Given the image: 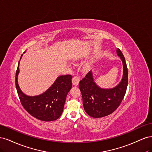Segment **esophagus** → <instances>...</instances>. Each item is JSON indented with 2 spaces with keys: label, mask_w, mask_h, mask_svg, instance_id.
I'll return each instance as SVG.
<instances>
[{
  "label": "esophagus",
  "mask_w": 152,
  "mask_h": 152,
  "mask_svg": "<svg viewBox=\"0 0 152 152\" xmlns=\"http://www.w3.org/2000/svg\"><path fill=\"white\" fill-rule=\"evenodd\" d=\"M80 82V77L79 76H74L72 79V83L73 85L77 86Z\"/></svg>",
  "instance_id": "1"
}]
</instances>
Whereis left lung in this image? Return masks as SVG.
<instances>
[{
    "label": "left lung",
    "mask_w": 152,
    "mask_h": 152,
    "mask_svg": "<svg viewBox=\"0 0 152 152\" xmlns=\"http://www.w3.org/2000/svg\"><path fill=\"white\" fill-rule=\"evenodd\" d=\"M117 54L123 63L122 80L112 89H103L96 85L91 71L79 82L84 108L89 116L100 118L112 113L121 104L126 94L128 84L127 65L121 50L117 48Z\"/></svg>",
    "instance_id": "1"
}]
</instances>
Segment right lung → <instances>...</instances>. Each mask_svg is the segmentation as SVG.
I'll list each match as a JSON object with an SVG mask.
<instances>
[{
	"label": "right lung",
	"mask_w": 152,
	"mask_h": 152,
	"mask_svg": "<svg viewBox=\"0 0 152 152\" xmlns=\"http://www.w3.org/2000/svg\"><path fill=\"white\" fill-rule=\"evenodd\" d=\"M19 65L20 61L16 73L15 82L18 94L23 107L31 116L40 121L49 122L56 120L61 115L67 94L72 88V76H59L44 93L28 96L23 93L18 83Z\"/></svg>",
	"instance_id": "1"
}]
</instances>
